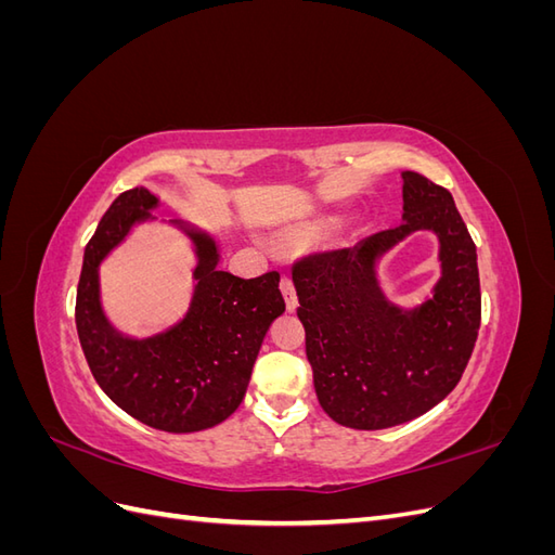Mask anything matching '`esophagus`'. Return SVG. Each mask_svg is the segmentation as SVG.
Wrapping results in <instances>:
<instances>
[{
    "label": "esophagus",
    "mask_w": 555,
    "mask_h": 555,
    "mask_svg": "<svg viewBox=\"0 0 555 555\" xmlns=\"http://www.w3.org/2000/svg\"><path fill=\"white\" fill-rule=\"evenodd\" d=\"M280 292L284 296V304H287V312H294L298 308V298H296V289H294V282L292 278L284 275L280 280Z\"/></svg>",
    "instance_id": "obj_1"
}]
</instances>
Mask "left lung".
<instances>
[{
  "label": "left lung",
  "mask_w": 555,
  "mask_h": 555,
  "mask_svg": "<svg viewBox=\"0 0 555 555\" xmlns=\"http://www.w3.org/2000/svg\"><path fill=\"white\" fill-rule=\"evenodd\" d=\"M416 230L439 238L441 280L414 309L383 296L376 263ZM319 405L335 424L382 430L442 402L475 349L481 319L477 247L451 194L402 171V222L292 271Z\"/></svg>",
  "instance_id": "left-lung-1"
}]
</instances>
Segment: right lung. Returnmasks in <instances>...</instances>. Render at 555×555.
I'll return each instance as SVG.
<instances>
[{"mask_svg": "<svg viewBox=\"0 0 555 555\" xmlns=\"http://www.w3.org/2000/svg\"><path fill=\"white\" fill-rule=\"evenodd\" d=\"M159 198L145 188L117 196L82 255L76 328L102 391L137 422L166 433L222 424L245 398L263 335L284 312L280 275L243 280L220 271V243L210 231L162 220L192 243L194 292L182 319L147 338L117 331L102 308L99 268L139 224L157 222Z\"/></svg>", "mask_w": 555, "mask_h": 555, "instance_id": "right-lung-1", "label": "right lung"}]
</instances>
